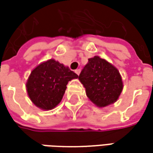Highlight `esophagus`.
<instances>
[{"mask_svg": "<svg viewBox=\"0 0 153 153\" xmlns=\"http://www.w3.org/2000/svg\"><path fill=\"white\" fill-rule=\"evenodd\" d=\"M75 72L77 74V75H79L80 72H81V70H80V69H76V70L75 71Z\"/></svg>", "mask_w": 153, "mask_h": 153, "instance_id": "1", "label": "esophagus"}]
</instances>
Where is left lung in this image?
Listing matches in <instances>:
<instances>
[{
    "label": "left lung",
    "instance_id": "left-lung-1",
    "mask_svg": "<svg viewBox=\"0 0 153 153\" xmlns=\"http://www.w3.org/2000/svg\"><path fill=\"white\" fill-rule=\"evenodd\" d=\"M78 79L86 88L87 96L99 107L114 103L123 90L117 69L98 56L88 59Z\"/></svg>",
    "mask_w": 153,
    "mask_h": 153
}]
</instances>
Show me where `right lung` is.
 <instances>
[{"mask_svg":"<svg viewBox=\"0 0 153 153\" xmlns=\"http://www.w3.org/2000/svg\"><path fill=\"white\" fill-rule=\"evenodd\" d=\"M77 77L69 67L49 59L31 71L26 83L29 97L39 108L51 110L61 101L68 82Z\"/></svg>","mask_w":153,"mask_h":153,"instance_id":"add662e5","label":"right lung"}]
</instances>
